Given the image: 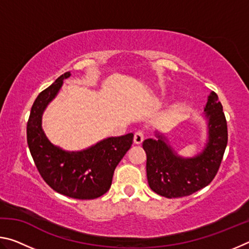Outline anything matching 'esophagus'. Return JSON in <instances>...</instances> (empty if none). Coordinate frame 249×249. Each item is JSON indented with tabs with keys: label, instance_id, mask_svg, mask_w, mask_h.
Instances as JSON below:
<instances>
[{
	"label": "esophagus",
	"instance_id": "obj_1",
	"mask_svg": "<svg viewBox=\"0 0 249 249\" xmlns=\"http://www.w3.org/2000/svg\"><path fill=\"white\" fill-rule=\"evenodd\" d=\"M142 141H144V133L141 132V130H138V132H136L134 135V142L136 145H141Z\"/></svg>",
	"mask_w": 249,
	"mask_h": 249
}]
</instances>
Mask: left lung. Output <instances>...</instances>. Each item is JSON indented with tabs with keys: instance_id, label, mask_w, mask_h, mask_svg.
<instances>
[{
	"instance_id": "obj_1",
	"label": "left lung",
	"mask_w": 249,
	"mask_h": 249,
	"mask_svg": "<svg viewBox=\"0 0 249 249\" xmlns=\"http://www.w3.org/2000/svg\"><path fill=\"white\" fill-rule=\"evenodd\" d=\"M208 140L195 157H182L168 144L167 137L142 142L146 151L147 180L151 190L168 199L190 196L208 185L217 174L227 145V123L215 92H211L204 107Z\"/></svg>"
}]
</instances>
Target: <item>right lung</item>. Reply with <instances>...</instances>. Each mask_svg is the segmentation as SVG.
Returning <instances> with one entry per match:
<instances>
[{"label":"right lung","instance_id":"1","mask_svg":"<svg viewBox=\"0 0 249 249\" xmlns=\"http://www.w3.org/2000/svg\"><path fill=\"white\" fill-rule=\"evenodd\" d=\"M70 75L61 74L36 98L27 122V144L37 169L50 188L73 199H96L111 188L115 168L132 146L134 134L105 138L80 151H67L52 144L41 127L43 113Z\"/></svg>","mask_w":249,"mask_h":249}]
</instances>
